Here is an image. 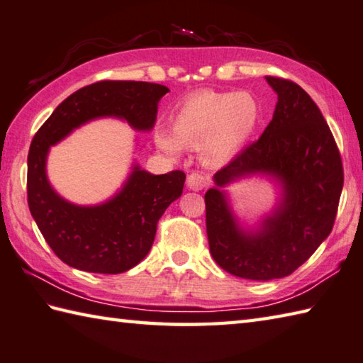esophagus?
Wrapping results in <instances>:
<instances>
[{"label":"esophagus","mask_w":363,"mask_h":363,"mask_svg":"<svg viewBox=\"0 0 363 363\" xmlns=\"http://www.w3.org/2000/svg\"><path fill=\"white\" fill-rule=\"evenodd\" d=\"M206 182H208L206 177H204L200 173H192V174H189V177H187L189 189L195 190V192H196V190H201V189L206 187Z\"/></svg>","instance_id":"34e87169"}]
</instances>
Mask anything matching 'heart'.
Segmentation results:
<instances>
[{
    "mask_svg": "<svg viewBox=\"0 0 363 363\" xmlns=\"http://www.w3.org/2000/svg\"><path fill=\"white\" fill-rule=\"evenodd\" d=\"M260 121V106L247 91L203 90L187 96L173 116V131L155 130V144L176 155L181 146L201 147L209 164L227 163L249 141Z\"/></svg>",
    "mask_w": 363,
    "mask_h": 363,
    "instance_id": "heart-1",
    "label": "heart"
}]
</instances>
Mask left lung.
I'll return each instance as SVG.
<instances>
[{
  "instance_id": "left-lung-1",
  "label": "left lung",
  "mask_w": 363,
  "mask_h": 363,
  "mask_svg": "<svg viewBox=\"0 0 363 363\" xmlns=\"http://www.w3.org/2000/svg\"><path fill=\"white\" fill-rule=\"evenodd\" d=\"M278 94L272 122L214 176L204 195L209 250L230 274L269 281L292 274L330 235L345 182L337 143L305 90L289 79L267 76ZM278 177L285 196L257 234L242 233L218 189L238 177Z\"/></svg>"
}]
</instances>
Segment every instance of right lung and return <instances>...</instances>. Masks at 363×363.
<instances>
[{"label": "right lung", "instance_id": "add662e5", "mask_svg": "<svg viewBox=\"0 0 363 363\" xmlns=\"http://www.w3.org/2000/svg\"><path fill=\"white\" fill-rule=\"evenodd\" d=\"M168 87L141 81H100L79 89L58 104L33 138L26 195L39 232L67 265L89 273L117 274L138 265L152 247L157 223L182 194L186 174L174 169L150 174L133 168L113 200L100 206H76L50 187L45 176L49 147L79 125L96 117L125 118L136 130H150L157 104Z\"/></svg>", "mask_w": 363, "mask_h": 363}]
</instances>
